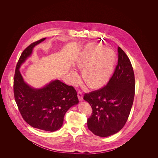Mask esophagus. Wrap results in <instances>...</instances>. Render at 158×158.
<instances>
[{
	"instance_id": "obj_1",
	"label": "esophagus",
	"mask_w": 158,
	"mask_h": 158,
	"mask_svg": "<svg viewBox=\"0 0 158 158\" xmlns=\"http://www.w3.org/2000/svg\"><path fill=\"white\" fill-rule=\"evenodd\" d=\"M77 97L79 101H82L83 99V95L82 92L81 91H79L77 92Z\"/></svg>"
}]
</instances>
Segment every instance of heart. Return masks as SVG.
Here are the masks:
<instances>
[{
    "label": "heart",
    "mask_w": 158,
    "mask_h": 158,
    "mask_svg": "<svg viewBox=\"0 0 158 158\" xmlns=\"http://www.w3.org/2000/svg\"><path fill=\"white\" fill-rule=\"evenodd\" d=\"M115 60L114 52L100 45H90L76 61L75 67L83 69V79L91 87H100L106 82L113 73ZM70 74L74 82L79 75L75 70Z\"/></svg>",
    "instance_id": "1"
}]
</instances>
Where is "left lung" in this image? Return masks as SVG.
Wrapping results in <instances>:
<instances>
[{
    "mask_svg": "<svg viewBox=\"0 0 158 158\" xmlns=\"http://www.w3.org/2000/svg\"><path fill=\"white\" fill-rule=\"evenodd\" d=\"M118 63L107 85L84 95L92 113L88 119L89 130L105 137L121 130L127 120L135 94L133 69L127 54L118 47Z\"/></svg>",
    "mask_w": 158,
    "mask_h": 158,
    "instance_id": "8db88e82",
    "label": "left lung"
}]
</instances>
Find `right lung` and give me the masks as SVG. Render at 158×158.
<instances>
[{"mask_svg":"<svg viewBox=\"0 0 158 158\" xmlns=\"http://www.w3.org/2000/svg\"><path fill=\"white\" fill-rule=\"evenodd\" d=\"M45 38L27 47L16 64L14 79L15 101L23 120L32 127L53 132L63 125L68 110L79 103L73 86L55 80L42 88L35 89L24 82L19 68L31 55L34 47Z\"/></svg>","mask_w":158,"mask_h":158,"instance_id":"1","label":"right lung"}]
</instances>
